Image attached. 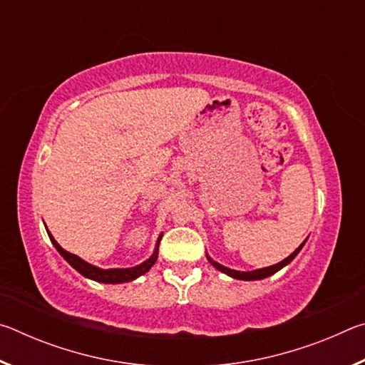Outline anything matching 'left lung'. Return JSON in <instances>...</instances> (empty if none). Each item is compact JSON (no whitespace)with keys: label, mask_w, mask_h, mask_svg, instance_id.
<instances>
[{"label":"left lung","mask_w":365,"mask_h":365,"mask_svg":"<svg viewBox=\"0 0 365 365\" xmlns=\"http://www.w3.org/2000/svg\"><path fill=\"white\" fill-rule=\"evenodd\" d=\"M304 243H306V242H304ZM304 243H302V245H304ZM302 245H301L299 248L296 250L294 252H292V255H289L287 259H283L282 262L275 264V265H270V267H265V269L252 270V272H238V270H232V269H228V267H224V265H220L219 262H214L211 257H207V259H209V262H211L215 269H219L220 272H224V274L233 277V279H238V280H261V279H265V277H269V275H272V274H275L277 270H280L282 267H285L287 264L292 262L293 259L296 257V255H298V252L301 251Z\"/></svg>","instance_id":"left-lung-1"}]
</instances>
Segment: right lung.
Segmentation results:
<instances>
[{"label": "right lung", "mask_w": 365, "mask_h": 365, "mask_svg": "<svg viewBox=\"0 0 365 365\" xmlns=\"http://www.w3.org/2000/svg\"><path fill=\"white\" fill-rule=\"evenodd\" d=\"M49 238H51V242L54 245V248H56L59 251V255L63 256L67 262H69L73 269L78 270L80 274L88 277V279H93L96 282H103V283H122V282H130V280H135L137 277L146 274L148 270H150L153 267V264L156 262L158 259V248H159V242L160 238H163V235H160L159 240H158V246H156V251H154V255L148 259V261H145L143 264L137 265V267H132V269H108V270H103L100 267H95V265H91L88 262H85L83 259H80L78 256L72 255V252L66 251L61 248V246L58 245L56 240L53 238V235L48 232Z\"/></svg>", "instance_id": "1"}]
</instances>
